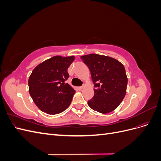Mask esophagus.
Here are the masks:
<instances>
[{"instance_id": "esophagus-1", "label": "esophagus", "mask_w": 161, "mask_h": 161, "mask_svg": "<svg viewBox=\"0 0 161 161\" xmlns=\"http://www.w3.org/2000/svg\"><path fill=\"white\" fill-rule=\"evenodd\" d=\"M83 86H78L77 87V88H78V89H79V90H81V89H83Z\"/></svg>"}]
</instances>
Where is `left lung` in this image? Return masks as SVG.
<instances>
[{"label": "left lung", "mask_w": 161, "mask_h": 161, "mask_svg": "<svg viewBox=\"0 0 161 161\" xmlns=\"http://www.w3.org/2000/svg\"><path fill=\"white\" fill-rule=\"evenodd\" d=\"M81 59L89 69L95 87L89 106L101 114L114 111L126 93L128 78L124 65L114 58L96 53L83 56Z\"/></svg>", "instance_id": "obj_1"}]
</instances>
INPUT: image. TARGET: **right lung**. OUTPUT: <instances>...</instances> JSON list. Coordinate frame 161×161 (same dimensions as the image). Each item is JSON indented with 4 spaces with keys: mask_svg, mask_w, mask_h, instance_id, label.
Listing matches in <instances>:
<instances>
[{
    "mask_svg": "<svg viewBox=\"0 0 161 161\" xmlns=\"http://www.w3.org/2000/svg\"><path fill=\"white\" fill-rule=\"evenodd\" d=\"M74 56H53L37 66L29 78V91L34 103L47 114H58L70 105L75 91L65 81Z\"/></svg>",
    "mask_w": 161,
    "mask_h": 161,
    "instance_id": "obj_1",
    "label": "right lung"
}]
</instances>
